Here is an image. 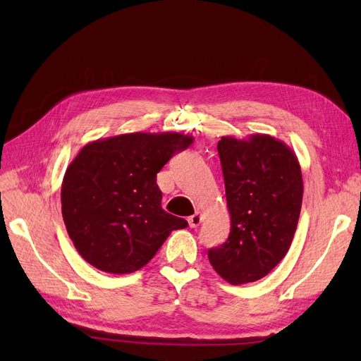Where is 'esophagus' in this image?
<instances>
[{"instance_id":"obj_1","label":"esophagus","mask_w":361,"mask_h":361,"mask_svg":"<svg viewBox=\"0 0 361 361\" xmlns=\"http://www.w3.org/2000/svg\"><path fill=\"white\" fill-rule=\"evenodd\" d=\"M202 223V214L200 212H195L194 215H191V216H188V224H190V227H197L199 224Z\"/></svg>"}]
</instances>
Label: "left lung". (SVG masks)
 <instances>
[{
	"instance_id": "left-lung-1",
	"label": "left lung",
	"mask_w": 361,
	"mask_h": 361,
	"mask_svg": "<svg viewBox=\"0 0 361 361\" xmlns=\"http://www.w3.org/2000/svg\"><path fill=\"white\" fill-rule=\"evenodd\" d=\"M231 233L207 251L231 285L260 280L286 256L297 231L302 176L297 155L283 141L253 134L218 141Z\"/></svg>"
}]
</instances>
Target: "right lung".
<instances>
[{"instance_id": "obj_1", "label": "right lung", "mask_w": 361, "mask_h": 361, "mask_svg": "<svg viewBox=\"0 0 361 361\" xmlns=\"http://www.w3.org/2000/svg\"><path fill=\"white\" fill-rule=\"evenodd\" d=\"M194 141L178 133H133L85 145L61 183V214L81 257L110 274H129L188 223L162 209L158 171Z\"/></svg>"}]
</instances>
